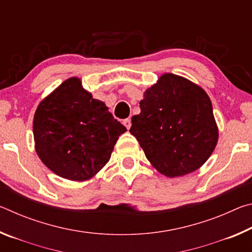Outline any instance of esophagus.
<instances>
[{"mask_svg":"<svg viewBox=\"0 0 252 252\" xmlns=\"http://www.w3.org/2000/svg\"><path fill=\"white\" fill-rule=\"evenodd\" d=\"M123 125H125L126 129L129 130L131 127V120H130V119H126V120H123Z\"/></svg>","mask_w":252,"mask_h":252,"instance_id":"obj_1","label":"esophagus"}]
</instances>
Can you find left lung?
Instances as JSON below:
<instances>
[{
    "label": "left lung",
    "mask_w": 252,
    "mask_h": 252,
    "mask_svg": "<svg viewBox=\"0 0 252 252\" xmlns=\"http://www.w3.org/2000/svg\"><path fill=\"white\" fill-rule=\"evenodd\" d=\"M130 132L153 168L168 178L201 168L216 149L219 129L207 92L183 76L164 73L148 88Z\"/></svg>",
    "instance_id": "1"
}]
</instances>
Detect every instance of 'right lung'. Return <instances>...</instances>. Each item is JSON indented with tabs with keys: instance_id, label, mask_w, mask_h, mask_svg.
Returning <instances> with one entry per match:
<instances>
[{
	"instance_id": "right-lung-1",
	"label": "right lung",
	"mask_w": 252,
	"mask_h": 252,
	"mask_svg": "<svg viewBox=\"0 0 252 252\" xmlns=\"http://www.w3.org/2000/svg\"><path fill=\"white\" fill-rule=\"evenodd\" d=\"M126 131L104 102L85 90L78 76L46 95L33 118L36 155L51 171L71 181L94 177L108 163Z\"/></svg>"
}]
</instances>
